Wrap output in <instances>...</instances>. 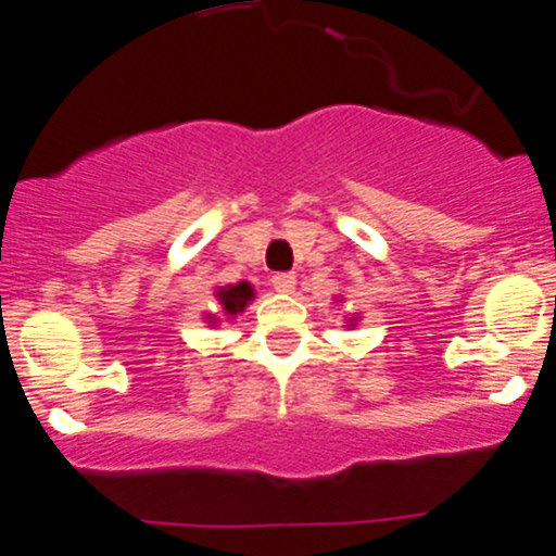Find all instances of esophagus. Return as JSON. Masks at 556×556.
Here are the masks:
<instances>
[{"label":"esophagus","mask_w":556,"mask_h":556,"mask_svg":"<svg viewBox=\"0 0 556 556\" xmlns=\"http://www.w3.org/2000/svg\"><path fill=\"white\" fill-rule=\"evenodd\" d=\"M295 274L292 271H279V274H274L271 277V285H274V290L277 292H292L295 290Z\"/></svg>","instance_id":"obj_1"}]
</instances>
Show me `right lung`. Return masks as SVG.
Returning a JSON list of instances; mask_svg holds the SVG:
<instances>
[{"label":"right lung","instance_id":"add662e5","mask_svg":"<svg viewBox=\"0 0 556 556\" xmlns=\"http://www.w3.org/2000/svg\"><path fill=\"white\" fill-rule=\"evenodd\" d=\"M253 285L250 282H240V285H227V288H218L216 290V298L218 303H222L224 314L227 316H237L245 311V306L250 301H253Z\"/></svg>","mask_w":556,"mask_h":556}]
</instances>
